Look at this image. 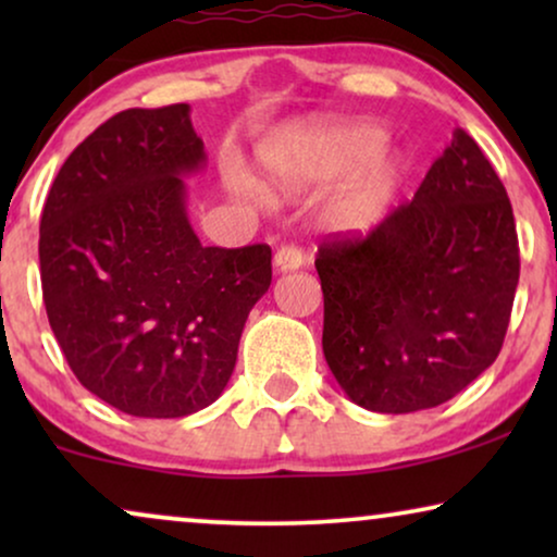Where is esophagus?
Masks as SVG:
<instances>
[{
  "instance_id": "1",
  "label": "esophagus",
  "mask_w": 557,
  "mask_h": 557,
  "mask_svg": "<svg viewBox=\"0 0 557 557\" xmlns=\"http://www.w3.org/2000/svg\"><path fill=\"white\" fill-rule=\"evenodd\" d=\"M304 263V256L299 248L294 246H284L276 250V256H273V269L278 273H288V271H299Z\"/></svg>"
}]
</instances>
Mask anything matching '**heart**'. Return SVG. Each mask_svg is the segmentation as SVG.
<instances>
[{"label":"heart","instance_id":"1","mask_svg":"<svg viewBox=\"0 0 557 557\" xmlns=\"http://www.w3.org/2000/svg\"><path fill=\"white\" fill-rule=\"evenodd\" d=\"M385 149L387 136L383 128L362 124L288 136L263 151V162L271 185L288 189V193L319 185V182L347 177V174L375 164L368 177L349 187L332 205L334 225L342 231H368L383 218L385 208L406 177L403 159H380Z\"/></svg>","mask_w":557,"mask_h":557}]
</instances>
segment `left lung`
Instances as JSON below:
<instances>
[{
	"mask_svg": "<svg viewBox=\"0 0 557 557\" xmlns=\"http://www.w3.org/2000/svg\"><path fill=\"white\" fill-rule=\"evenodd\" d=\"M322 349L357 406L413 413L451 400L497 360L520 281L507 189L456 128L416 197L368 238L319 248Z\"/></svg>",
	"mask_w": 557,
	"mask_h": 557,
	"instance_id": "obj_1",
	"label": "left lung"
}]
</instances>
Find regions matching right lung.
Instances as JSON below:
<instances>
[{
  "mask_svg": "<svg viewBox=\"0 0 557 557\" xmlns=\"http://www.w3.org/2000/svg\"><path fill=\"white\" fill-rule=\"evenodd\" d=\"M208 162L189 106L128 109L78 144L40 220L48 319L81 385L121 413L182 418L223 395L271 248H208L185 180Z\"/></svg>",
  "mask_w": 557,
  "mask_h": 557,
  "instance_id": "add662e5",
  "label": "right lung"
}]
</instances>
